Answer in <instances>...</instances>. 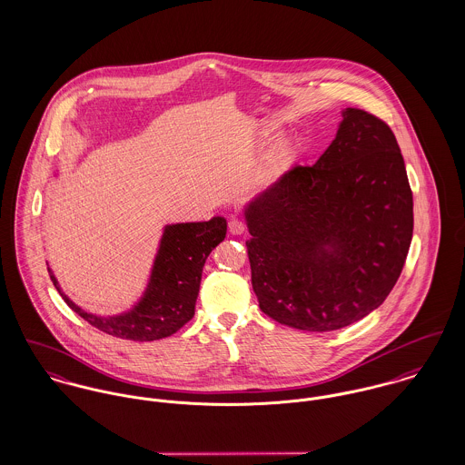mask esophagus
<instances>
[{
    "label": "esophagus",
    "mask_w": 465,
    "mask_h": 465,
    "mask_svg": "<svg viewBox=\"0 0 465 465\" xmlns=\"http://www.w3.org/2000/svg\"><path fill=\"white\" fill-rule=\"evenodd\" d=\"M245 223L240 220V218H231L229 222V232L231 234H243L245 232Z\"/></svg>",
    "instance_id": "esophagus-1"
}]
</instances>
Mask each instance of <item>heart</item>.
Segmentation results:
<instances>
[{"mask_svg":"<svg viewBox=\"0 0 465 465\" xmlns=\"http://www.w3.org/2000/svg\"><path fill=\"white\" fill-rule=\"evenodd\" d=\"M277 159H281V153H275V161H277Z\"/></svg>","mask_w":465,"mask_h":465,"instance_id":"heart-1","label":"heart"}]
</instances>
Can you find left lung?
<instances>
[{"label": "left lung", "instance_id": "left-lung-1", "mask_svg": "<svg viewBox=\"0 0 465 465\" xmlns=\"http://www.w3.org/2000/svg\"><path fill=\"white\" fill-rule=\"evenodd\" d=\"M341 118L313 166H293L245 207L260 308L301 331H334L381 306L413 232L396 135L361 109Z\"/></svg>", "mask_w": 465, "mask_h": 465}]
</instances>
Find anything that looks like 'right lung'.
<instances>
[{
    "label": "right lung",
    "mask_w": 465,
    "mask_h": 465,
    "mask_svg": "<svg viewBox=\"0 0 465 465\" xmlns=\"http://www.w3.org/2000/svg\"><path fill=\"white\" fill-rule=\"evenodd\" d=\"M225 232L223 216L166 225L143 297L129 312L113 317H100L76 306L61 290L52 268L48 273L67 306L96 330L134 341H152L179 331L193 319L202 268Z\"/></svg>",
    "instance_id": "right-lung-1"
}]
</instances>
